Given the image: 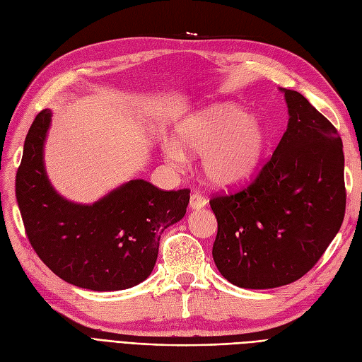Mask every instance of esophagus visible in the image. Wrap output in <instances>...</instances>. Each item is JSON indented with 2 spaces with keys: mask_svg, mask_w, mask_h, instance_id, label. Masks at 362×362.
Masks as SVG:
<instances>
[{
  "mask_svg": "<svg viewBox=\"0 0 362 362\" xmlns=\"http://www.w3.org/2000/svg\"><path fill=\"white\" fill-rule=\"evenodd\" d=\"M205 205H206V199L204 198L201 193H193L190 196V208H192V210H201V208H204Z\"/></svg>",
  "mask_w": 362,
  "mask_h": 362,
  "instance_id": "esophagus-1",
  "label": "esophagus"
}]
</instances>
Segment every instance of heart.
Segmentation results:
<instances>
[{
	"mask_svg": "<svg viewBox=\"0 0 362 362\" xmlns=\"http://www.w3.org/2000/svg\"><path fill=\"white\" fill-rule=\"evenodd\" d=\"M163 154L181 164L184 152L201 156L204 178L218 189H235L250 180L267 149L261 120L234 104H214L181 119Z\"/></svg>",
	"mask_w": 362,
	"mask_h": 362,
	"instance_id": "heart-1",
	"label": "heart"
}]
</instances>
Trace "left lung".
Returning <instances> with one entry per match:
<instances>
[{
  "mask_svg": "<svg viewBox=\"0 0 362 362\" xmlns=\"http://www.w3.org/2000/svg\"><path fill=\"white\" fill-rule=\"evenodd\" d=\"M288 125L246 189L210 201L217 218L213 258L242 288H275L308 273L346 211L343 141L303 95L279 89Z\"/></svg>",
  "mask_w": 362,
  "mask_h": 362,
  "instance_id": "8db88e82",
  "label": "left lung"
}]
</instances>
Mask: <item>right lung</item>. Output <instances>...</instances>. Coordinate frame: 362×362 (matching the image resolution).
Masks as SVG:
<instances>
[{"label":"right lung","instance_id":"right-lung-1","mask_svg":"<svg viewBox=\"0 0 362 362\" xmlns=\"http://www.w3.org/2000/svg\"><path fill=\"white\" fill-rule=\"evenodd\" d=\"M49 124L45 108L28 129L16 173V199L33 249L76 287L116 291L144 282L156 266L163 231L184 217L190 190L164 192L131 180L92 205L64 199L43 164Z\"/></svg>","mask_w":362,"mask_h":362}]
</instances>
